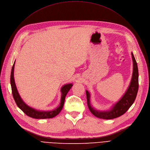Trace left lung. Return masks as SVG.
Wrapping results in <instances>:
<instances>
[{
  "label": "left lung",
  "instance_id": "left-lung-1",
  "mask_svg": "<svg viewBox=\"0 0 150 150\" xmlns=\"http://www.w3.org/2000/svg\"><path fill=\"white\" fill-rule=\"evenodd\" d=\"M131 55L133 61V73L130 85L123 97L113 105L112 109L108 111H99L93 108L90 101V95L89 92L86 90L88 109L93 115H94L95 117L105 120L117 118L123 115L134 103L135 98H136L139 89V71L137 64L132 52L131 53Z\"/></svg>",
  "mask_w": 150,
  "mask_h": 150
}]
</instances>
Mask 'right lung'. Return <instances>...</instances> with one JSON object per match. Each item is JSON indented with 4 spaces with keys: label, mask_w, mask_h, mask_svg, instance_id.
I'll return each mask as SVG.
<instances>
[{
    "label": "right lung",
    "mask_w": 150,
    "mask_h": 150,
    "mask_svg": "<svg viewBox=\"0 0 150 150\" xmlns=\"http://www.w3.org/2000/svg\"><path fill=\"white\" fill-rule=\"evenodd\" d=\"M15 62H14L13 65L12 67L11 72V76H10V83H11V91L12 94L14 99L18 106V108L22 110L26 115L28 117L37 118V119H45V118H51L58 114L62 110L64 103H65V97L68 93V92L73 86V83H68L65 85H63L62 88H61L62 92V96H61V103L57 108L51 110V111H39L37 110H35L28 105H27L21 99L18 90L16 87V84L15 82V79H14V68H15Z\"/></svg>",
    "instance_id": "1"
}]
</instances>
